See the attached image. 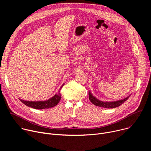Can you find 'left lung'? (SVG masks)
I'll use <instances>...</instances> for the list:
<instances>
[{
    "mask_svg": "<svg viewBox=\"0 0 151 151\" xmlns=\"http://www.w3.org/2000/svg\"><path fill=\"white\" fill-rule=\"evenodd\" d=\"M88 94H89V99L90 100V101L94 104V105L97 106H99V107H104V108H115V107H118L119 106H121L122 103H124L126 100H128V99L130 97L131 94L130 96H127L126 98L124 99H121L119 100H117V101H101L99 99H97L96 97H95L90 92V91H89L88 92Z\"/></svg>",
    "mask_w": 151,
    "mask_h": 151,
    "instance_id": "1",
    "label": "left lung"
}]
</instances>
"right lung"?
I'll return each instance as SVG.
<instances>
[{
  "label": "right lung",
  "mask_w": 151,
  "mask_h": 151,
  "mask_svg": "<svg viewBox=\"0 0 151 151\" xmlns=\"http://www.w3.org/2000/svg\"><path fill=\"white\" fill-rule=\"evenodd\" d=\"M64 85V83H63L61 86L59 90L61 89V88L63 87V86ZM60 99H61V94L60 93V91H59L58 94H55L51 99L45 101H26V100H21V99H19V100L21 102L24 103L27 106L32 107V108H34L36 109H49V108H51V107L55 106L59 103Z\"/></svg>",
  "instance_id": "add662e5"
}]
</instances>
